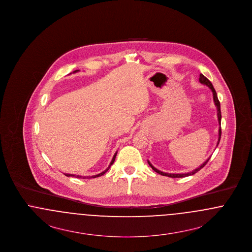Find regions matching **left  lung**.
<instances>
[{"mask_svg": "<svg viewBox=\"0 0 252 252\" xmlns=\"http://www.w3.org/2000/svg\"><path fill=\"white\" fill-rule=\"evenodd\" d=\"M199 82H200L202 85L207 86L208 88H210V89H211V91H212V93H213L214 103H215V106H216V112H217V121H218V125H219V128H218V140H217V144H216V147H217V145L219 144V142H220V138H221V110H220V102H219V100H218V97H217V94H216V90H215L214 86H213V84L210 82V80H209V79H207V78L204 76L202 73H200V75H199ZM210 158H211V157H209V158L204 161L202 164H200L198 167L193 169L192 171H190V172H188V173H180V174H174V173H165V172H162V171H160V170L157 169L156 167H154V166L152 165V163H151L149 160H147V162H148V164L150 165V167L152 168V169H153L155 172H157L158 174L161 175V176H165V177H169V178H185V177L192 176L193 174H195L196 172H198L200 169H202V168L207 164V162L209 161V159H210Z\"/></svg>", "mask_w": 252, "mask_h": 252, "instance_id": "left-lung-1", "label": "left lung"}]
</instances>
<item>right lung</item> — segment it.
Wrapping results in <instances>:
<instances>
[{
	"label": "right lung",
	"mask_w": 252,
	"mask_h": 252,
	"mask_svg": "<svg viewBox=\"0 0 252 252\" xmlns=\"http://www.w3.org/2000/svg\"><path fill=\"white\" fill-rule=\"evenodd\" d=\"M79 71V70H76V71H73L72 73H74V72H77ZM72 73V72H71ZM70 73V74H71ZM116 155H117V151L115 152V154H114V156L112 158V159H111V161H110V163H109V165H108V168L106 169V170H104L103 172H101V173H99V174H97V175H94V176H89V177H82V176H79V175H73V174H65L64 173V175L65 176H67V177H74V178H76V179H81V178H83V179H95V178H98V177H101V176H103L107 171H108V169L110 168V166L113 164V162H114V160H115V158H116Z\"/></svg>",
	"instance_id": "add662e5"
}]
</instances>
